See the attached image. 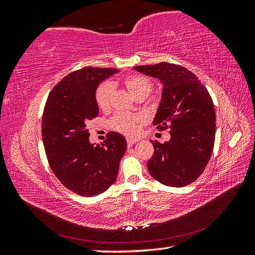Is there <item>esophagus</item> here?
Masks as SVG:
<instances>
[{"instance_id": "34e87169", "label": "esophagus", "mask_w": 255, "mask_h": 255, "mask_svg": "<svg viewBox=\"0 0 255 255\" xmlns=\"http://www.w3.org/2000/svg\"><path fill=\"white\" fill-rule=\"evenodd\" d=\"M127 141H128V146H132L133 144H135L138 141V139H137V138H128Z\"/></svg>"}]
</instances>
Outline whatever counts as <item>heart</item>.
Instances as JSON below:
<instances>
[{
  "label": "heart",
  "instance_id": "heart-1",
  "mask_svg": "<svg viewBox=\"0 0 255 255\" xmlns=\"http://www.w3.org/2000/svg\"><path fill=\"white\" fill-rule=\"evenodd\" d=\"M125 85L128 92L134 98L146 97L151 91L152 85L150 81L142 75H129L125 80ZM114 92V85L111 82L103 83L97 90L96 100L101 110L109 109L111 99ZM140 118L134 115L118 114L113 120L114 128L127 135H135L138 132V125Z\"/></svg>",
  "mask_w": 255,
  "mask_h": 255
}]
</instances>
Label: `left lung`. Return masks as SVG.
I'll return each mask as SVG.
<instances>
[{
	"label": "left lung",
	"mask_w": 255,
	"mask_h": 255,
	"mask_svg": "<svg viewBox=\"0 0 255 255\" xmlns=\"http://www.w3.org/2000/svg\"><path fill=\"white\" fill-rule=\"evenodd\" d=\"M134 69L163 85L153 125L170 128L169 141L151 140L154 154L148 161L149 172L167 186H186L201 175L214 149L213 100L197 76L182 66L160 63Z\"/></svg>",
	"instance_id": "8db88e82"
}]
</instances>
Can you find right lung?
Listing matches in <instances>:
<instances>
[{
    "mask_svg": "<svg viewBox=\"0 0 255 255\" xmlns=\"http://www.w3.org/2000/svg\"><path fill=\"white\" fill-rule=\"evenodd\" d=\"M112 68L85 67L52 89L42 116V140L54 174L65 187L83 197L109 189L117 179L127 140L111 132L104 143H91L88 122L99 115L97 89Z\"/></svg>",
    "mask_w": 255,
    "mask_h": 255,
    "instance_id": "1",
    "label": "right lung"
}]
</instances>
